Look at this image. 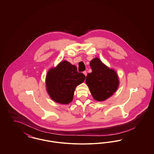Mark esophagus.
Wrapping results in <instances>:
<instances>
[{
  "instance_id": "esophagus-1",
  "label": "esophagus",
  "mask_w": 154,
  "mask_h": 154,
  "mask_svg": "<svg viewBox=\"0 0 154 154\" xmlns=\"http://www.w3.org/2000/svg\"><path fill=\"white\" fill-rule=\"evenodd\" d=\"M83 73H84V74L85 76H87V72H86V71H84V72H83Z\"/></svg>"
}]
</instances>
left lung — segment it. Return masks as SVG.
<instances>
[{
    "label": "left lung",
    "mask_w": 154,
    "mask_h": 154,
    "mask_svg": "<svg viewBox=\"0 0 154 154\" xmlns=\"http://www.w3.org/2000/svg\"><path fill=\"white\" fill-rule=\"evenodd\" d=\"M90 66L92 71L87 74L86 84L94 98L97 101H103L117 89L119 85L117 74L104 65L99 59H92Z\"/></svg>",
    "instance_id": "1"
}]
</instances>
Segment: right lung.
Listing matches in <instances>:
<instances>
[{"label": "right lung", "instance_id": "obj_1", "mask_svg": "<svg viewBox=\"0 0 154 154\" xmlns=\"http://www.w3.org/2000/svg\"><path fill=\"white\" fill-rule=\"evenodd\" d=\"M85 79L84 74L77 72L76 66L64 60L47 73V91L55 102L68 104L73 100L76 86L82 83Z\"/></svg>", "mask_w": 154, "mask_h": 154}]
</instances>
